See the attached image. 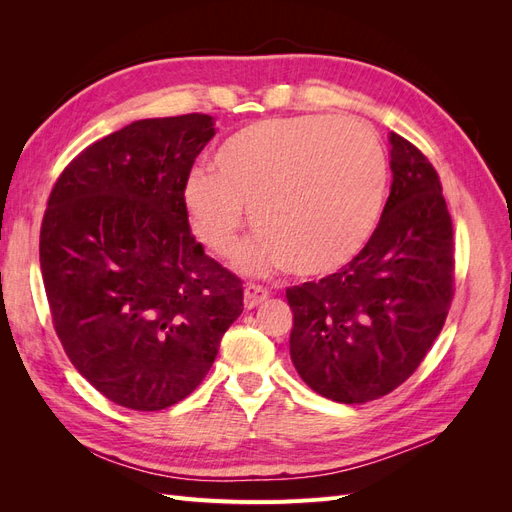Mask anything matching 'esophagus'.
<instances>
[{"label":"esophagus","mask_w":512,"mask_h":512,"mask_svg":"<svg viewBox=\"0 0 512 512\" xmlns=\"http://www.w3.org/2000/svg\"><path fill=\"white\" fill-rule=\"evenodd\" d=\"M269 288L260 286V284H247L245 290H243V303L247 309H252L256 305H260L262 301L269 299Z\"/></svg>","instance_id":"34e87169"}]
</instances>
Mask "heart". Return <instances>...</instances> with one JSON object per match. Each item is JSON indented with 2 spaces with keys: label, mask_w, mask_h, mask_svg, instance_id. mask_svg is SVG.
<instances>
[{
  "label": "heart",
  "mask_w": 512,
  "mask_h": 512,
  "mask_svg": "<svg viewBox=\"0 0 512 512\" xmlns=\"http://www.w3.org/2000/svg\"><path fill=\"white\" fill-rule=\"evenodd\" d=\"M215 173L185 179L194 235L222 258L235 254L245 209L260 230L245 247L247 271L290 267L318 277L344 269L378 226L386 158L363 123L329 115L265 119L228 136Z\"/></svg>",
  "instance_id": "1"
}]
</instances>
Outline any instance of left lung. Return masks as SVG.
Listing matches in <instances>:
<instances>
[{
  "mask_svg": "<svg viewBox=\"0 0 512 512\" xmlns=\"http://www.w3.org/2000/svg\"><path fill=\"white\" fill-rule=\"evenodd\" d=\"M393 185L365 250L344 269L286 290L290 359L339 404L406 382L440 335L455 294L453 220L425 153L391 134Z\"/></svg>",
  "mask_w": 512,
  "mask_h": 512,
  "instance_id": "1",
  "label": "left lung"
}]
</instances>
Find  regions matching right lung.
Masks as SVG:
<instances>
[{"instance_id": "add662e5", "label": "right lung", "mask_w": 512, "mask_h": 512, "mask_svg": "<svg viewBox=\"0 0 512 512\" xmlns=\"http://www.w3.org/2000/svg\"><path fill=\"white\" fill-rule=\"evenodd\" d=\"M213 134L203 113L134 121L85 147L46 203L40 269L55 333L117 406L188 397L243 312L241 277L196 243L183 205Z\"/></svg>"}]
</instances>
